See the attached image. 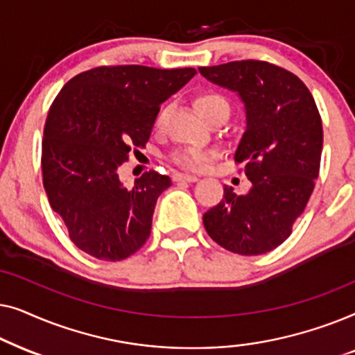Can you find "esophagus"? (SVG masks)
<instances>
[{
  "label": "esophagus",
  "mask_w": 355,
  "mask_h": 355,
  "mask_svg": "<svg viewBox=\"0 0 355 355\" xmlns=\"http://www.w3.org/2000/svg\"><path fill=\"white\" fill-rule=\"evenodd\" d=\"M174 182H197L198 178L192 176V174H182V173H176L173 176Z\"/></svg>",
  "instance_id": "1"
}]
</instances>
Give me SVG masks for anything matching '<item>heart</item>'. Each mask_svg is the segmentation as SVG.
I'll list each match as a JSON object with an SVG mask.
<instances>
[{
	"mask_svg": "<svg viewBox=\"0 0 355 355\" xmlns=\"http://www.w3.org/2000/svg\"><path fill=\"white\" fill-rule=\"evenodd\" d=\"M193 106H196L197 113L205 121L210 118V116L218 113V111H226V113H230V105H227L225 96L215 94V92H200V94L196 95V98H193ZM163 118L164 110L159 111L157 118H155V128H159V125H162ZM211 158V153L200 152V150H179V152H176L171 157V159L178 164V166H181L184 169H191V171L200 169L203 164Z\"/></svg>",
	"mask_w": 355,
	"mask_h": 355,
	"instance_id": "heart-1",
	"label": "heart"
}]
</instances>
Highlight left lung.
<instances>
[{"mask_svg": "<svg viewBox=\"0 0 355 355\" xmlns=\"http://www.w3.org/2000/svg\"><path fill=\"white\" fill-rule=\"evenodd\" d=\"M198 71L244 101L245 132L234 159L252 182L244 196L225 186L203 226L223 249L266 254L291 236L312 196L323 147L318 108L297 76L271 62L232 61Z\"/></svg>", "mask_w": 355, "mask_h": 355, "instance_id": "left-lung-1", "label": "left lung"}]
</instances>
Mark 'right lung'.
Returning a JSON list of instances; mask_svg holds the SVG:
<instances>
[{
	"label": "right lung",
	"instance_id": "right-lung-1",
	"mask_svg": "<svg viewBox=\"0 0 355 355\" xmlns=\"http://www.w3.org/2000/svg\"><path fill=\"white\" fill-rule=\"evenodd\" d=\"M197 71L100 66L62 87L42 142L43 187L71 241L98 260L135 254L152 231L153 210L171 179L144 173L128 187L118 169L148 142L159 106Z\"/></svg>",
	"mask_w": 355,
	"mask_h": 355
}]
</instances>
